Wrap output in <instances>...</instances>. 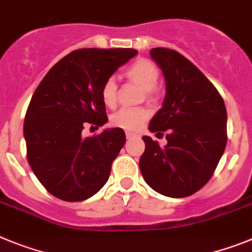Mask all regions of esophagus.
<instances>
[{"instance_id": "obj_1", "label": "esophagus", "mask_w": 252, "mask_h": 252, "mask_svg": "<svg viewBox=\"0 0 252 252\" xmlns=\"http://www.w3.org/2000/svg\"><path fill=\"white\" fill-rule=\"evenodd\" d=\"M126 139H132V138H135V137H137V134H134V133H130V132H126Z\"/></svg>"}]
</instances>
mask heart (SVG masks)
Instances as JSON below:
<instances>
[{
	"label": "heart",
	"mask_w": 252,
	"mask_h": 252,
	"mask_svg": "<svg viewBox=\"0 0 252 252\" xmlns=\"http://www.w3.org/2000/svg\"><path fill=\"white\" fill-rule=\"evenodd\" d=\"M126 77L143 89L144 99L152 102L156 100V87L159 78V71L155 63L146 58H139L129 65L126 71ZM101 100L105 106L114 108L118 100V86L114 78H109L101 87ZM150 113L147 109H122L111 117L110 122L114 126L122 128L124 130L134 132L143 126L147 122Z\"/></svg>",
	"instance_id": "1"
}]
</instances>
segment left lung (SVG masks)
<instances>
[{"instance_id":"1","label":"left lung","mask_w":252,"mask_h":252,"mask_svg":"<svg viewBox=\"0 0 252 252\" xmlns=\"http://www.w3.org/2000/svg\"><path fill=\"white\" fill-rule=\"evenodd\" d=\"M150 54L163 73L166 95L148 129L168 130L167 144L143 135L139 168L155 191L185 198L208 183L224 152L226 106L211 81L176 50L153 48Z\"/></svg>"}]
</instances>
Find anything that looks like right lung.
<instances>
[{
	"mask_svg": "<svg viewBox=\"0 0 252 252\" xmlns=\"http://www.w3.org/2000/svg\"><path fill=\"white\" fill-rule=\"evenodd\" d=\"M137 50H74L49 69L30 100L24 122L28 161L41 185L56 198L81 202L109 179L111 163L126 143L122 128L82 137L89 124L108 123L101 87Z\"/></svg>",
	"mask_w": 252,
	"mask_h": 252,
	"instance_id": "1",
	"label": "right lung"
}]
</instances>
